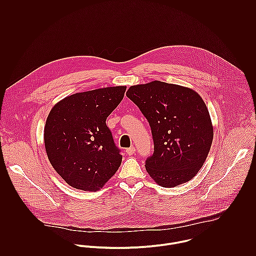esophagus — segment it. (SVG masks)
<instances>
[{"instance_id": "1", "label": "esophagus", "mask_w": 256, "mask_h": 256, "mask_svg": "<svg viewBox=\"0 0 256 256\" xmlns=\"http://www.w3.org/2000/svg\"><path fill=\"white\" fill-rule=\"evenodd\" d=\"M135 152H136V148H135L134 146H130V148H128L126 150V152H127L129 156L134 154H135Z\"/></svg>"}]
</instances>
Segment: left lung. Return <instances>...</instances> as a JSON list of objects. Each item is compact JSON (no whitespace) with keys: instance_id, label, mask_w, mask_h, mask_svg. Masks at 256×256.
<instances>
[{"instance_id":"8db88e82","label":"left lung","mask_w":256,"mask_h":256,"mask_svg":"<svg viewBox=\"0 0 256 256\" xmlns=\"http://www.w3.org/2000/svg\"><path fill=\"white\" fill-rule=\"evenodd\" d=\"M150 124L154 154L146 158L150 178L162 187L192 180L202 168L213 141V126L202 98L193 90L154 80L126 92Z\"/></svg>"}]
</instances>
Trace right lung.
Wrapping results in <instances>:
<instances>
[{
    "mask_svg": "<svg viewBox=\"0 0 256 256\" xmlns=\"http://www.w3.org/2000/svg\"><path fill=\"white\" fill-rule=\"evenodd\" d=\"M126 86H110L65 98L50 111L44 143L50 164L76 189L96 191L122 162L106 118L123 100Z\"/></svg>",
    "mask_w": 256,
    "mask_h": 256,
    "instance_id": "obj_1",
    "label": "right lung"
}]
</instances>
